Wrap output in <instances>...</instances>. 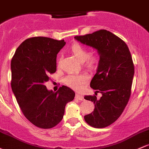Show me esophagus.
I'll list each match as a JSON object with an SVG mask.
<instances>
[{
	"mask_svg": "<svg viewBox=\"0 0 149 149\" xmlns=\"http://www.w3.org/2000/svg\"><path fill=\"white\" fill-rule=\"evenodd\" d=\"M76 98H77V99L80 100V101H84V96H83V95H81V94H80V93H76Z\"/></svg>",
	"mask_w": 149,
	"mask_h": 149,
	"instance_id": "34e87169",
	"label": "esophagus"
}]
</instances>
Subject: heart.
Segmentation results:
<instances>
[{"label": "heart", "mask_w": 149, "mask_h": 149, "mask_svg": "<svg viewBox=\"0 0 149 149\" xmlns=\"http://www.w3.org/2000/svg\"><path fill=\"white\" fill-rule=\"evenodd\" d=\"M72 54L75 56L76 59L79 62L83 63L85 61V65L87 68H93L97 63L96 56L93 55H89L88 51L86 48L79 43H75L70 48ZM61 58L58 61V67L60 66ZM88 77L87 75L81 73V74H76V73H70L67 75L63 79L64 84L76 90H79L87 82Z\"/></svg>", "instance_id": "heart-1"}]
</instances>
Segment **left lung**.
Masks as SVG:
<instances>
[{"label": "left lung", "instance_id": "8db88e82", "mask_svg": "<svg viewBox=\"0 0 149 149\" xmlns=\"http://www.w3.org/2000/svg\"><path fill=\"white\" fill-rule=\"evenodd\" d=\"M76 40L97 50L100 56L96 73L90 86L101 93L85 95L95 109L84 116L86 122L94 128H105L116 121L124 110L130 98L134 75V65L127 45L123 40L106 30L76 36Z\"/></svg>", "mask_w": 149, "mask_h": 149}]
</instances>
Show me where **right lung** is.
<instances>
[{
  "label": "right lung",
  "instance_id": "obj_1",
  "mask_svg": "<svg viewBox=\"0 0 149 149\" xmlns=\"http://www.w3.org/2000/svg\"><path fill=\"white\" fill-rule=\"evenodd\" d=\"M64 40L33 37L18 46L11 60V88L23 115L41 128H51L63 117L67 103L75 92L63 86L56 92L45 83L56 71V56L65 46Z\"/></svg>",
  "mask_w": 149,
  "mask_h": 149
}]
</instances>
